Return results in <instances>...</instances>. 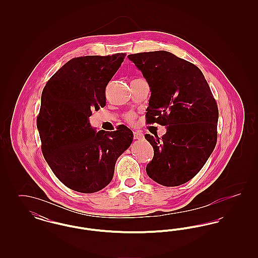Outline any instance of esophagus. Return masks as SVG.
<instances>
[{"label":"esophagus","instance_id":"1","mask_svg":"<svg viewBox=\"0 0 258 258\" xmlns=\"http://www.w3.org/2000/svg\"><path fill=\"white\" fill-rule=\"evenodd\" d=\"M134 138L136 140H140L143 138V135L138 131H134Z\"/></svg>","mask_w":258,"mask_h":258}]
</instances>
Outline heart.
<instances>
[{"instance_id": "heart-1", "label": "heart", "mask_w": 258, "mask_h": 258, "mask_svg": "<svg viewBox=\"0 0 258 258\" xmlns=\"http://www.w3.org/2000/svg\"><path fill=\"white\" fill-rule=\"evenodd\" d=\"M125 118H126V120H127V121H131V122H132V121L134 120V118H135V115H134L133 113H128V114L126 115V117H125Z\"/></svg>"}]
</instances>
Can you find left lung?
<instances>
[{
	"label": "left lung",
	"mask_w": 258,
	"mask_h": 258,
	"mask_svg": "<svg viewBox=\"0 0 258 258\" xmlns=\"http://www.w3.org/2000/svg\"><path fill=\"white\" fill-rule=\"evenodd\" d=\"M127 58L150 87L148 123L166 126V133L145 135L154 148L148 176L165 186L192 179L217 143L218 105L201 71L167 51L143 52Z\"/></svg>",
	"instance_id": "8db88e82"
}]
</instances>
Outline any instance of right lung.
Masks as SVG:
<instances>
[{
    "label": "right lung",
    "instance_id": "1",
    "mask_svg": "<svg viewBox=\"0 0 258 258\" xmlns=\"http://www.w3.org/2000/svg\"><path fill=\"white\" fill-rule=\"evenodd\" d=\"M124 53L72 59L54 74L41 94L37 126L41 151L62 184L78 192H96L109 184L118 158L131 146L133 132L94 128L92 109L105 106V88Z\"/></svg>",
    "mask_w": 258,
    "mask_h": 258
}]
</instances>
